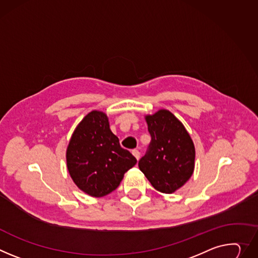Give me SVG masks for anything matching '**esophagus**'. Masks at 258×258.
I'll use <instances>...</instances> for the list:
<instances>
[{"instance_id": "esophagus-1", "label": "esophagus", "mask_w": 258, "mask_h": 258, "mask_svg": "<svg viewBox=\"0 0 258 258\" xmlns=\"http://www.w3.org/2000/svg\"><path fill=\"white\" fill-rule=\"evenodd\" d=\"M132 153L134 154V156H135L137 159H139V158H140V155H141V153H140L139 150H137V149H134V150L132 151Z\"/></svg>"}]
</instances>
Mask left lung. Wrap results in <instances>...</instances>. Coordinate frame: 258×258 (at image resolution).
I'll use <instances>...</instances> for the list:
<instances>
[{
  "label": "left lung",
  "mask_w": 258,
  "mask_h": 258,
  "mask_svg": "<svg viewBox=\"0 0 258 258\" xmlns=\"http://www.w3.org/2000/svg\"><path fill=\"white\" fill-rule=\"evenodd\" d=\"M146 121L151 142L139 160V168L156 190L172 194L194 173V142L184 125L168 110L147 115Z\"/></svg>",
  "instance_id": "1"
}]
</instances>
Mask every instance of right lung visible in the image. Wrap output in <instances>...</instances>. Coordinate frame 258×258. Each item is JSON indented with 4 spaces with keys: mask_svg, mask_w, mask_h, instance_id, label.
<instances>
[{
    "mask_svg": "<svg viewBox=\"0 0 258 258\" xmlns=\"http://www.w3.org/2000/svg\"><path fill=\"white\" fill-rule=\"evenodd\" d=\"M136 163V157L121 148L119 139L111 132L107 115L100 111L84 117L67 149L71 178L82 191L95 198L115 190Z\"/></svg>",
    "mask_w": 258,
    "mask_h": 258,
    "instance_id": "1",
    "label": "right lung"
}]
</instances>
